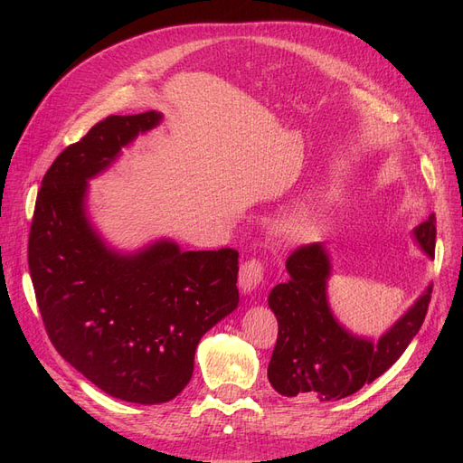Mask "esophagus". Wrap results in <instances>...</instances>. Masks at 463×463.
I'll list each match as a JSON object with an SVG mask.
<instances>
[{
    "label": "esophagus",
    "instance_id": "obj_1",
    "mask_svg": "<svg viewBox=\"0 0 463 463\" xmlns=\"http://www.w3.org/2000/svg\"><path fill=\"white\" fill-rule=\"evenodd\" d=\"M266 266L260 259H247L240 270V286L243 291H253L264 278Z\"/></svg>",
    "mask_w": 463,
    "mask_h": 463
}]
</instances>
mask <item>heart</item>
<instances>
[{"label":"heart","instance_id":"obj_1","mask_svg":"<svg viewBox=\"0 0 463 463\" xmlns=\"http://www.w3.org/2000/svg\"><path fill=\"white\" fill-rule=\"evenodd\" d=\"M293 226H296V228H299V223H293Z\"/></svg>","mask_w":463,"mask_h":463}]
</instances>
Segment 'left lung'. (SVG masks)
Here are the masks:
<instances>
[{
	"instance_id": "1",
	"label": "left lung",
	"mask_w": 463,
	"mask_h": 463,
	"mask_svg": "<svg viewBox=\"0 0 463 463\" xmlns=\"http://www.w3.org/2000/svg\"><path fill=\"white\" fill-rule=\"evenodd\" d=\"M415 240L429 257H434V214L419 223ZM286 269L289 279L278 284L269 296L278 318L269 381L282 396L332 402L355 394L363 384H371L394 365L427 317L432 288L373 344L349 334L332 317L326 301L330 262L320 243L293 249Z\"/></svg>"
}]
</instances>
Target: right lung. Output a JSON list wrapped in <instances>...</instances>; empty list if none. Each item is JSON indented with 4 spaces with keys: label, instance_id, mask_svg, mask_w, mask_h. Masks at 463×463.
<instances>
[{
    "label": "right lung",
    "instance_id": "right-lung-1",
    "mask_svg": "<svg viewBox=\"0 0 463 463\" xmlns=\"http://www.w3.org/2000/svg\"><path fill=\"white\" fill-rule=\"evenodd\" d=\"M156 111L109 116L69 145L42 179L29 233V270L48 338L106 394L164 403L187 386L203 334L240 303V253L179 250L162 241L133 257L89 226L87 179L152 129Z\"/></svg>",
    "mask_w": 463,
    "mask_h": 463
}]
</instances>
